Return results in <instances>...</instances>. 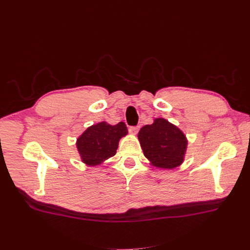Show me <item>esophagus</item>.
Segmentation results:
<instances>
[{
  "instance_id": "34e87169",
  "label": "esophagus",
  "mask_w": 250,
  "mask_h": 250,
  "mask_svg": "<svg viewBox=\"0 0 250 250\" xmlns=\"http://www.w3.org/2000/svg\"><path fill=\"white\" fill-rule=\"evenodd\" d=\"M139 129H140V126H138V125H133V126L128 127L129 133L132 135H137L138 132H139Z\"/></svg>"
}]
</instances>
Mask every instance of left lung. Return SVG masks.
I'll use <instances>...</instances> for the list:
<instances>
[{
    "mask_svg": "<svg viewBox=\"0 0 250 250\" xmlns=\"http://www.w3.org/2000/svg\"><path fill=\"white\" fill-rule=\"evenodd\" d=\"M138 138L144 155L154 166L171 169L182 163L188 145L186 136L164 118L144 125Z\"/></svg>",
    "mask_w": 250,
    "mask_h": 250,
    "instance_id": "left-lung-1",
    "label": "left lung"
}]
</instances>
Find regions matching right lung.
Returning <instances> with one entry per match:
<instances>
[{"instance_id": "1", "label": "right lung", "mask_w": 250, "mask_h": 250, "mask_svg": "<svg viewBox=\"0 0 250 250\" xmlns=\"http://www.w3.org/2000/svg\"><path fill=\"white\" fill-rule=\"evenodd\" d=\"M127 134L125 123L115 125L99 123L88 127L77 140V148L82 161L88 165H97L114 156L120 139Z\"/></svg>"}]
</instances>
